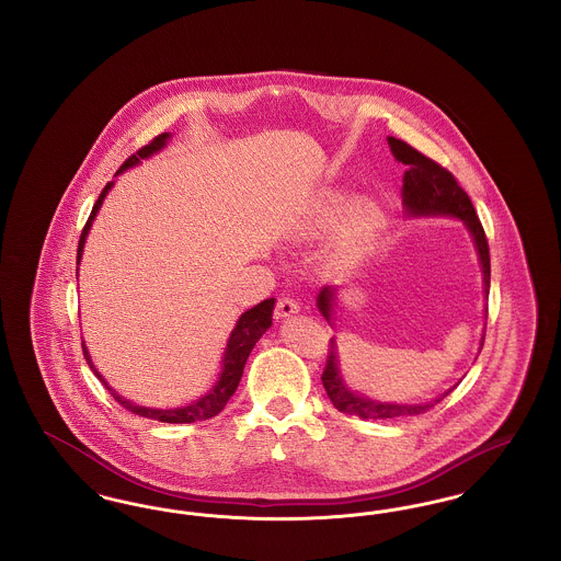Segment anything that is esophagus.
<instances>
[{
    "mask_svg": "<svg viewBox=\"0 0 561 561\" xmlns=\"http://www.w3.org/2000/svg\"><path fill=\"white\" fill-rule=\"evenodd\" d=\"M300 311V305H298V300H294L290 296H284V298H279L277 300V305H275V316L277 318H293L294 313H298Z\"/></svg>",
    "mask_w": 561,
    "mask_h": 561,
    "instance_id": "34e87169",
    "label": "esophagus"
}]
</instances>
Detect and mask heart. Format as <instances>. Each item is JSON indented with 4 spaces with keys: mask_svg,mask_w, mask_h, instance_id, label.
Listing matches in <instances>:
<instances>
[{
    "mask_svg": "<svg viewBox=\"0 0 561 561\" xmlns=\"http://www.w3.org/2000/svg\"><path fill=\"white\" fill-rule=\"evenodd\" d=\"M332 252L343 263L362 261L378 238L385 213L382 206L370 197H357L351 202L345 191H323L313 197L294 220L296 240H318L330 231L335 222Z\"/></svg>",
    "mask_w": 561,
    "mask_h": 561,
    "instance_id": "1",
    "label": "heart"
}]
</instances>
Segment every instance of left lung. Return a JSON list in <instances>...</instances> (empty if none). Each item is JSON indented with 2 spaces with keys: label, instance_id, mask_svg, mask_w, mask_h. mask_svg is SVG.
<instances>
[{
  "label": "left lung",
  "instance_id": "1",
  "mask_svg": "<svg viewBox=\"0 0 561 561\" xmlns=\"http://www.w3.org/2000/svg\"><path fill=\"white\" fill-rule=\"evenodd\" d=\"M389 147L396 160L401 161L408 170L403 172V187H401V199L403 208L408 216H453L460 218L471 233L478 256H480L481 273H483V293L488 298L490 293V248L483 233L480 218L476 214V208L469 199V195L458 187L453 174L442 168L437 161L428 160L421 151L410 147L400 138L389 136ZM332 307H334V288L323 286L318 294V309L325 321L332 325ZM488 313V307H485ZM483 336L481 334V347H483ZM328 359H325V370L321 374L323 389L328 393L330 401L334 403L336 410L353 414L359 419H373V421H385V419H403V416H414L423 414L431 410L435 403L444 400L448 393L439 396L437 400L425 401V403H393V401H378L373 398H366L357 391H351L339 368V355H336V343L330 339V348H328Z\"/></svg>",
  "mask_w": 561,
  "mask_h": 561
}]
</instances>
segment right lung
Returning a JSON list of instances; mask_svg holds the SVG:
<instances>
[{"label": "right lung", "instance_id": "add662e5", "mask_svg": "<svg viewBox=\"0 0 561 561\" xmlns=\"http://www.w3.org/2000/svg\"><path fill=\"white\" fill-rule=\"evenodd\" d=\"M170 136H172V134L168 133L156 136L149 145H145L142 149H138L134 156H130L128 160L124 161L122 168L115 172V176H119V174L126 172L128 168L138 165L140 161L151 158L153 153H160L161 149L165 147V142L170 140ZM111 187H113V181L107 183V187L103 188V193L99 195V199H96V204H94V208H92V213H90V218H88V222H85V227H83V231H81L80 243H78V265L81 263V252H83V243H85V238H88V231H90V227H92L96 214L101 210V206H103V202H105V197H107ZM273 307H275V298H267V300L259 302L256 307L248 309L245 313H241L240 320L236 323V328H233L231 334H229L227 347H225V353H222V368H220V374H218L216 382L210 387V391H208L206 396H202L199 400L191 401V403L181 405V408H163V410H161V408H145V405H136V403H133L130 400H124L117 391H113V389L108 387L107 380L94 368L92 357H90V353H88L85 343H81V348H83V357H85L88 366L92 368V373L96 374V378L107 387L108 393L115 398V401L122 403V405H124L126 410H130L133 414L145 416V419H153V421H160V423H174V425L208 421V419L216 416V414L227 405L229 398L236 393V389H238V385H240L241 374H243V366H245V362H248V355L252 353V348L259 343V339L271 328Z\"/></svg>", "mask_w": 561, "mask_h": 561}]
</instances>
